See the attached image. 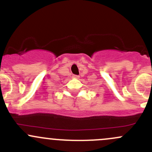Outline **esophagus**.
I'll use <instances>...</instances> for the list:
<instances>
[{
  "instance_id": "obj_1",
  "label": "esophagus",
  "mask_w": 152,
  "mask_h": 152,
  "mask_svg": "<svg viewBox=\"0 0 152 152\" xmlns=\"http://www.w3.org/2000/svg\"><path fill=\"white\" fill-rule=\"evenodd\" d=\"M72 78H73V79H78V78H79V76H78V75H73Z\"/></svg>"
}]
</instances>
